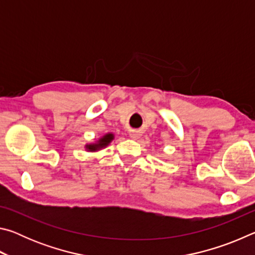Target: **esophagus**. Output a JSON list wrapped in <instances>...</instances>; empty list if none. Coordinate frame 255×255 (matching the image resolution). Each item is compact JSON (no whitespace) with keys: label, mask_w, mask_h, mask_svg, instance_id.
I'll list each match as a JSON object with an SVG mask.
<instances>
[{"label":"esophagus","mask_w":255,"mask_h":255,"mask_svg":"<svg viewBox=\"0 0 255 255\" xmlns=\"http://www.w3.org/2000/svg\"><path fill=\"white\" fill-rule=\"evenodd\" d=\"M129 137L132 138V139H137V138L139 137V133H138V131H131L129 133Z\"/></svg>","instance_id":"34e87169"}]
</instances>
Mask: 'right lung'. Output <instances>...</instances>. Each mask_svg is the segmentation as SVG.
<instances>
[{"instance_id": "obj_1", "label": "right lung", "mask_w": 255, "mask_h": 255, "mask_svg": "<svg viewBox=\"0 0 255 255\" xmlns=\"http://www.w3.org/2000/svg\"><path fill=\"white\" fill-rule=\"evenodd\" d=\"M114 138H115L114 133L108 132L105 136L99 138V140H97L96 143L86 144L85 148H86V150H89V152H97V150H100L102 148L107 147V146L109 145L112 140H114Z\"/></svg>"}]
</instances>
